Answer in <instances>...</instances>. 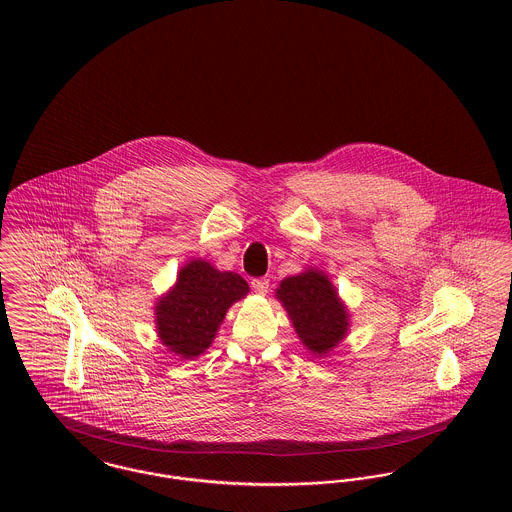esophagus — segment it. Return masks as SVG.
I'll return each mask as SVG.
<instances>
[{"label":"esophagus","instance_id":"1","mask_svg":"<svg viewBox=\"0 0 512 512\" xmlns=\"http://www.w3.org/2000/svg\"><path fill=\"white\" fill-rule=\"evenodd\" d=\"M251 288H253V292L259 293V295H265V293L268 292L267 278H255V280H251Z\"/></svg>","mask_w":512,"mask_h":512}]
</instances>
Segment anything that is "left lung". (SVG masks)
I'll list each match as a JSON object with an SVG mask.
<instances>
[{
  "label": "left lung",
  "instance_id": "1",
  "mask_svg": "<svg viewBox=\"0 0 512 512\" xmlns=\"http://www.w3.org/2000/svg\"><path fill=\"white\" fill-rule=\"evenodd\" d=\"M276 297L292 318L299 340L313 355H328L347 336L349 313L322 270L309 268L284 278Z\"/></svg>",
  "mask_w": 512,
  "mask_h": 512
}]
</instances>
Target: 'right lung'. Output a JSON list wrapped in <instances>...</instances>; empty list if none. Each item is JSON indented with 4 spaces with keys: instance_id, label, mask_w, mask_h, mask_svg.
<instances>
[{
    "instance_id": "obj_1",
    "label": "right lung",
    "mask_w": 512,
    "mask_h": 512,
    "mask_svg": "<svg viewBox=\"0 0 512 512\" xmlns=\"http://www.w3.org/2000/svg\"><path fill=\"white\" fill-rule=\"evenodd\" d=\"M247 292L240 274L220 272L203 259L190 261L180 268L171 292L155 305L159 340L172 353L194 359L213 343L230 305Z\"/></svg>"
}]
</instances>
